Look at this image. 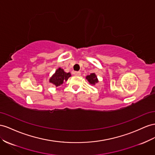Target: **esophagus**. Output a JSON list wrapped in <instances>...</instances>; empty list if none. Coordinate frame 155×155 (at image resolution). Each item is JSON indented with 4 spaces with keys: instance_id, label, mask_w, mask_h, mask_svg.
Returning a JSON list of instances; mask_svg holds the SVG:
<instances>
[{
    "instance_id": "34e87169",
    "label": "esophagus",
    "mask_w": 155,
    "mask_h": 155,
    "mask_svg": "<svg viewBox=\"0 0 155 155\" xmlns=\"http://www.w3.org/2000/svg\"><path fill=\"white\" fill-rule=\"evenodd\" d=\"M74 75L75 76H80L81 75V72H79V71H76V72H74Z\"/></svg>"
}]
</instances>
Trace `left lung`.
<instances>
[{"label": "left lung", "mask_w": 155, "mask_h": 155, "mask_svg": "<svg viewBox=\"0 0 155 155\" xmlns=\"http://www.w3.org/2000/svg\"><path fill=\"white\" fill-rule=\"evenodd\" d=\"M86 79H87L88 81L91 83V84L94 85L96 83H98V79H97V76H96L95 74L94 73L89 75V76H87L86 77Z\"/></svg>", "instance_id": "1"}]
</instances>
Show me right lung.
<instances>
[{"mask_svg":"<svg viewBox=\"0 0 155 155\" xmlns=\"http://www.w3.org/2000/svg\"><path fill=\"white\" fill-rule=\"evenodd\" d=\"M71 76L70 73H66L64 71L59 68L57 70L55 74L50 78V83H53L55 85L59 86L64 82L68 80V79Z\"/></svg>","mask_w":155,"mask_h":155,"instance_id":"1","label":"right lung"}]
</instances>
